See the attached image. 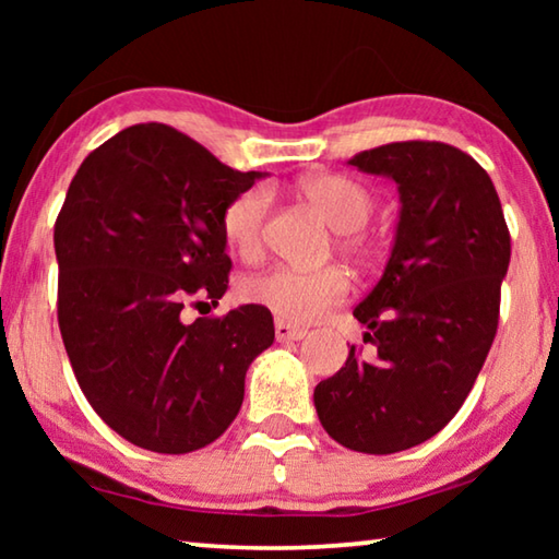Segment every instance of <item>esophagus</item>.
I'll list each match as a JSON object with an SVG mask.
<instances>
[{"instance_id": "obj_1", "label": "esophagus", "mask_w": 559, "mask_h": 559, "mask_svg": "<svg viewBox=\"0 0 559 559\" xmlns=\"http://www.w3.org/2000/svg\"><path fill=\"white\" fill-rule=\"evenodd\" d=\"M306 333H308L306 328L286 323V320H276V340H278V343H293V340L306 337Z\"/></svg>"}]
</instances>
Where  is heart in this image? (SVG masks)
Wrapping results in <instances>:
<instances>
[{"mask_svg": "<svg viewBox=\"0 0 559 559\" xmlns=\"http://www.w3.org/2000/svg\"><path fill=\"white\" fill-rule=\"evenodd\" d=\"M306 202L325 216L330 226L343 231V249L367 259L374 249L362 226L374 212V194L362 182L347 175H313L298 185ZM271 206L269 187L253 185L226 202L222 212V234L229 249L241 259H257L263 249V231ZM349 293L345 269L325 266L316 271L276 266L246 278L243 296L249 302L271 310L281 320L308 323L337 306Z\"/></svg>", "mask_w": 559, "mask_h": 559, "instance_id": "heart-1", "label": "heart"}]
</instances>
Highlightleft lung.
<instances>
[{"mask_svg": "<svg viewBox=\"0 0 559 559\" xmlns=\"http://www.w3.org/2000/svg\"><path fill=\"white\" fill-rule=\"evenodd\" d=\"M349 165L392 177L402 212L382 278L353 310L377 353L349 347L313 402L337 443L382 456L431 439L466 402L498 330L510 231L488 173L459 147L406 140Z\"/></svg>", "mask_w": 559, "mask_h": 559, "instance_id": "obj_1", "label": "left lung"}]
</instances>
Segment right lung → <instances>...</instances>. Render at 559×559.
<instances>
[{
  "label": "right lung",
  "instance_id": "obj_1",
  "mask_svg": "<svg viewBox=\"0 0 559 559\" xmlns=\"http://www.w3.org/2000/svg\"><path fill=\"white\" fill-rule=\"evenodd\" d=\"M239 173L165 122L120 130L83 159L53 224L59 328L88 404L140 449L189 453L229 429L271 310L185 323L229 288L222 212Z\"/></svg>",
  "mask_w": 559,
  "mask_h": 559
}]
</instances>
